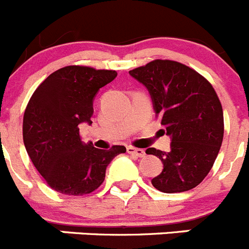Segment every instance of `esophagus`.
Wrapping results in <instances>:
<instances>
[{
	"label": "esophagus",
	"instance_id": "1",
	"mask_svg": "<svg viewBox=\"0 0 249 249\" xmlns=\"http://www.w3.org/2000/svg\"><path fill=\"white\" fill-rule=\"evenodd\" d=\"M127 152H128L129 155H133V156H137V157H144L146 156V152L144 149H141V148H135V147H127Z\"/></svg>",
	"mask_w": 249,
	"mask_h": 249
}]
</instances>
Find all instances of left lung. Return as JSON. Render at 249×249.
I'll list each match as a JSON object with an SVG mask.
<instances>
[{"label": "left lung", "instance_id": "left-lung-1", "mask_svg": "<svg viewBox=\"0 0 249 249\" xmlns=\"http://www.w3.org/2000/svg\"><path fill=\"white\" fill-rule=\"evenodd\" d=\"M151 96L153 111L171 138V151L148 148L162 172L152 184L164 193L190 191L204 179L223 141V111L212 85L192 68L156 59L129 71Z\"/></svg>", "mask_w": 249, "mask_h": 249}]
</instances>
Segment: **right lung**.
<instances>
[{"label": "right lung", "mask_w": 249, "mask_h": 249, "mask_svg": "<svg viewBox=\"0 0 249 249\" xmlns=\"http://www.w3.org/2000/svg\"><path fill=\"white\" fill-rule=\"evenodd\" d=\"M116 71L83 66L59 68L32 94L23 116V143L48 186L63 195L93 192L105 181L106 168L124 146L100 149L83 144L80 124H92L93 101Z\"/></svg>", "instance_id": "right-lung-1"}]
</instances>
